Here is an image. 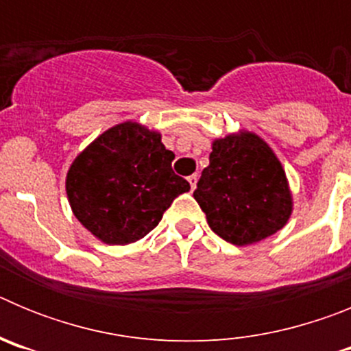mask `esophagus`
<instances>
[{"instance_id":"34e87169","label":"esophagus","mask_w":351,"mask_h":351,"mask_svg":"<svg viewBox=\"0 0 351 351\" xmlns=\"http://www.w3.org/2000/svg\"><path fill=\"white\" fill-rule=\"evenodd\" d=\"M197 181H198L197 173H193V176H190V178H188V182H190V186H191V191L197 188Z\"/></svg>"}]
</instances>
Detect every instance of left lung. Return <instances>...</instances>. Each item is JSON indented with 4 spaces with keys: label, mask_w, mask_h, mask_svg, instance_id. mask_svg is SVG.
<instances>
[{
    "label": "left lung",
    "mask_w": 351,
    "mask_h": 351,
    "mask_svg": "<svg viewBox=\"0 0 351 351\" xmlns=\"http://www.w3.org/2000/svg\"><path fill=\"white\" fill-rule=\"evenodd\" d=\"M210 230L235 246L258 243L287 225L291 193L280 160L255 133L213 142L193 191Z\"/></svg>",
    "instance_id": "obj_1"
}]
</instances>
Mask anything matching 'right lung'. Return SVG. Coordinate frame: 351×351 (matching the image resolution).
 I'll use <instances>...</instances> for the list:
<instances>
[{"label": "right lung", "mask_w": 351, "mask_h": 351, "mask_svg": "<svg viewBox=\"0 0 351 351\" xmlns=\"http://www.w3.org/2000/svg\"><path fill=\"white\" fill-rule=\"evenodd\" d=\"M173 153L158 132L121 123L71 163L66 195L75 218L107 244L135 243L161 221L190 182L172 170Z\"/></svg>", "instance_id": "obj_1"}]
</instances>
